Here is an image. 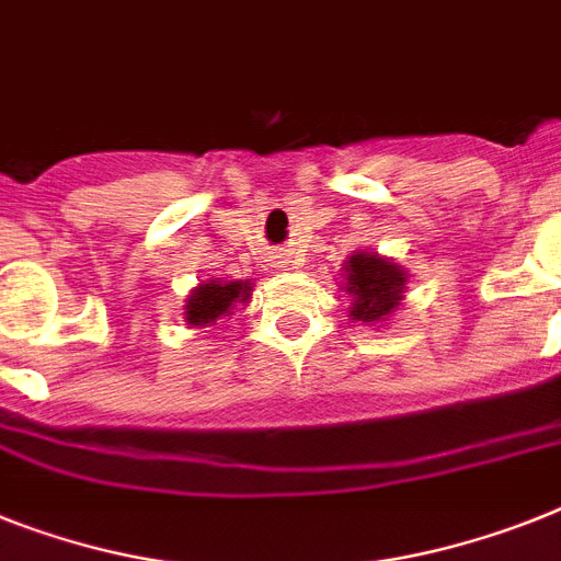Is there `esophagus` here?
<instances>
[{
	"label": "esophagus",
	"instance_id": "34e87169",
	"mask_svg": "<svg viewBox=\"0 0 561 561\" xmlns=\"http://www.w3.org/2000/svg\"><path fill=\"white\" fill-rule=\"evenodd\" d=\"M276 267H288V259H279V262H276Z\"/></svg>",
	"mask_w": 561,
	"mask_h": 561
}]
</instances>
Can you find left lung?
I'll return each mask as SVG.
<instances>
[{
  "mask_svg": "<svg viewBox=\"0 0 561 561\" xmlns=\"http://www.w3.org/2000/svg\"><path fill=\"white\" fill-rule=\"evenodd\" d=\"M345 290L353 296L351 317L362 324H376L402 305L408 273L379 256V253L359 251L345 262Z\"/></svg>",
  "mask_w": 561,
  "mask_h": 561,
  "instance_id": "1",
  "label": "left lung"
}]
</instances>
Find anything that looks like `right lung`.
I'll return each instance as SVG.
<instances>
[{
  "mask_svg": "<svg viewBox=\"0 0 561 561\" xmlns=\"http://www.w3.org/2000/svg\"><path fill=\"white\" fill-rule=\"evenodd\" d=\"M253 285L244 282H219L210 279L205 285L193 290L185 302V322L193 328H208L216 324V319L230 317V310L237 308V302H248L251 299Z\"/></svg>",
  "mask_w": 561,
  "mask_h": 561,
  "instance_id": "right-lung-1",
  "label": "right lung"
}]
</instances>
